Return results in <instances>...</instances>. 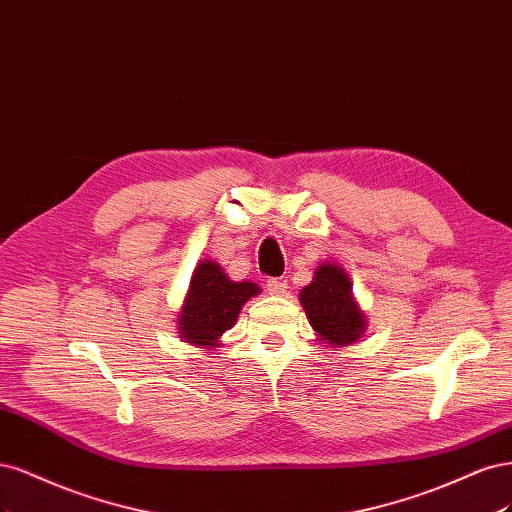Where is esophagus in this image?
I'll use <instances>...</instances> for the list:
<instances>
[{"instance_id": "esophagus-1", "label": "esophagus", "mask_w": 512, "mask_h": 512, "mask_svg": "<svg viewBox=\"0 0 512 512\" xmlns=\"http://www.w3.org/2000/svg\"><path fill=\"white\" fill-rule=\"evenodd\" d=\"M266 287L272 295H285V291H287V283H285V280H280V278H270Z\"/></svg>"}]
</instances>
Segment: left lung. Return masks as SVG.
<instances>
[{
	"label": "left lung",
	"mask_w": 512,
	"mask_h": 512,
	"mask_svg": "<svg viewBox=\"0 0 512 512\" xmlns=\"http://www.w3.org/2000/svg\"><path fill=\"white\" fill-rule=\"evenodd\" d=\"M300 302L312 329L329 346H346L366 329L364 312L353 298V285L336 263H321L312 283L300 293Z\"/></svg>",
	"instance_id": "1"
}]
</instances>
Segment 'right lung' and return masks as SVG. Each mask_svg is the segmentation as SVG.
I'll return each mask as SVG.
<instances>
[{"mask_svg": "<svg viewBox=\"0 0 512 512\" xmlns=\"http://www.w3.org/2000/svg\"><path fill=\"white\" fill-rule=\"evenodd\" d=\"M257 293L259 287L249 280H229L217 261H200L193 270L185 304L180 308V338L204 349H214L219 346L223 332L236 323L242 306Z\"/></svg>", "mask_w": 512, "mask_h": 512, "instance_id": "right-lung-1", "label": "right lung"}]
</instances>
